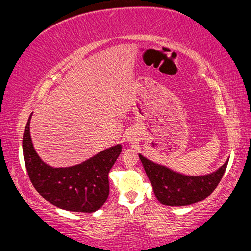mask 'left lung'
Listing matches in <instances>:
<instances>
[{"label":"left lung","mask_w":251,"mask_h":251,"mask_svg":"<svg viewBox=\"0 0 251 251\" xmlns=\"http://www.w3.org/2000/svg\"><path fill=\"white\" fill-rule=\"evenodd\" d=\"M139 159L157 200L160 203L173 207L190 205L204 200L217 187L228 163L227 160L214 173L188 176L153 162L142 154H139Z\"/></svg>","instance_id":"left-lung-1"}]
</instances>
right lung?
<instances>
[{
	"label": "right lung",
	"mask_w": 251,
	"mask_h": 251,
	"mask_svg": "<svg viewBox=\"0 0 251 251\" xmlns=\"http://www.w3.org/2000/svg\"><path fill=\"white\" fill-rule=\"evenodd\" d=\"M30 114L23 137V153L29 179L51 204L74 212H95L109 194L108 173L121 154L122 146L106 149L72 167L53 168L36 153L29 131Z\"/></svg>",
	"instance_id": "obj_1"
}]
</instances>
